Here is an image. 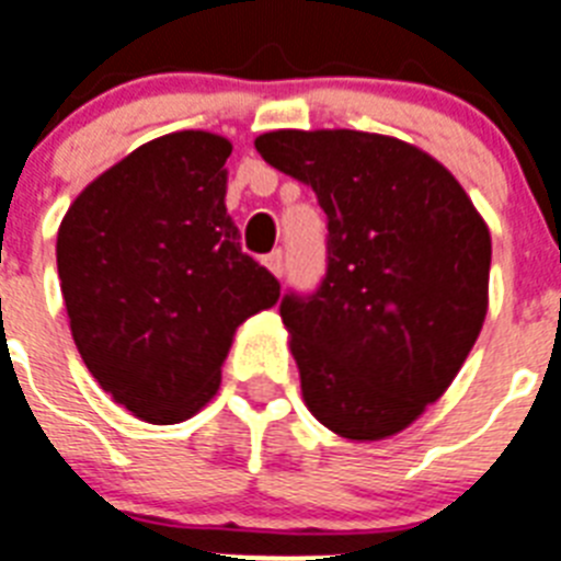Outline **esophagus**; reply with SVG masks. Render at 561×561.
I'll return each mask as SVG.
<instances>
[{
	"label": "esophagus",
	"instance_id": "esophagus-1",
	"mask_svg": "<svg viewBox=\"0 0 561 561\" xmlns=\"http://www.w3.org/2000/svg\"><path fill=\"white\" fill-rule=\"evenodd\" d=\"M265 265L273 276H282V273H285V253H282V250H273V253H267Z\"/></svg>",
	"mask_w": 561,
	"mask_h": 561
}]
</instances>
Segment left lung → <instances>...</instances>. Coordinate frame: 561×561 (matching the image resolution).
Masks as SVG:
<instances>
[{
	"instance_id": "obj_1",
	"label": "left lung",
	"mask_w": 561,
	"mask_h": 561,
	"mask_svg": "<svg viewBox=\"0 0 561 561\" xmlns=\"http://www.w3.org/2000/svg\"><path fill=\"white\" fill-rule=\"evenodd\" d=\"M256 149L328 218L320 288L279 305L305 407L348 440L389 438L449 389L484 325V218L453 172L398 138L279 129Z\"/></svg>"
}]
</instances>
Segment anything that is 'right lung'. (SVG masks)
I'll use <instances>...</instances> for the list:
<instances>
[{"label": "right lung", "instance_id": "add662e5", "mask_svg": "<svg viewBox=\"0 0 561 561\" xmlns=\"http://www.w3.org/2000/svg\"><path fill=\"white\" fill-rule=\"evenodd\" d=\"M230 152L213 131L149 140L94 178L59 225L77 352L140 421L193 417L218 391L236 328L279 299L227 216Z\"/></svg>", "mask_w": 561, "mask_h": 561}]
</instances>
